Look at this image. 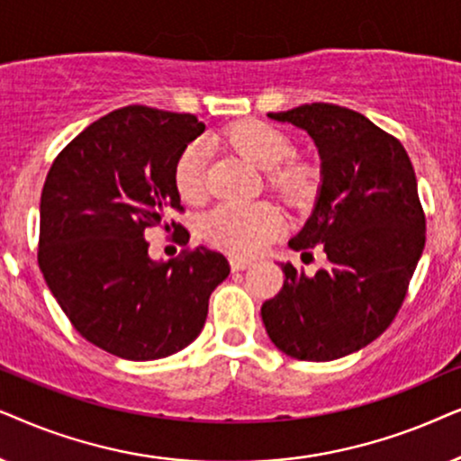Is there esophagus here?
Returning <instances> with one entry per match:
<instances>
[{
	"label": "esophagus",
	"mask_w": 461,
	"mask_h": 461,
	"mask_svg": "<svg viewBox=\"0 0 461 461\" xmlns=\"http://www.w3.org/2000/svg\"><path fill=\"white\" fill-rule=\"evenodd\" d=\"M230 266H231V269H234V272H244V269H249L250 266H253V261L242 259V257H231Z\"/></svg>",
	"instance_id": "1"
}]
</instances>
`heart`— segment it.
I'll use <instances>...</instances> for the list:
<instances>
[{
    "label": "heart",
    "mask_w": 461,
    "mask_h": 461,
    "mask_svg": "<svg viewBox=\"0 0 461 461\" xmlns=\"http://www.w3.org/2000/svg\"><path fill=\"white\" fill-rule=\"evenodd\" d=\"M231 145L267 170L269 181L280 192L293 194L303 185L302 168L286 164L293 158L294 145L286 132L266 122H242L230 132ZM208 145L194 140L179 153L175 164V185L181 198L198 202L204 195V173ZM202 236L212 247L236 257L259 253L282 230L280 214L267 204H217L200 221Z\"/></svg>",
    "instance_id": "heart-1"
}]
</instances>
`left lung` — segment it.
Listing matches in <instances>:
<instances>
[{"label":"left lung","instance_id":"obj_1","mask_svg":"<svg viewBox=\"0 0 461 461\" xmlns=\"http://www.w3.org/2000/svg\"><path fill=\"white\" fill-rule=\"evenodd\" d=\"M267 118L302 128L314 140L321 185L288 247H318L327 266L305 276L280 263L286 280L261 305L263 324L291 358H343L390 327L423 253L426 219L413 164L394 137L352 109L312 103Z\"/></svg>","mask_w":461,"mask_h":461}]
</instances>
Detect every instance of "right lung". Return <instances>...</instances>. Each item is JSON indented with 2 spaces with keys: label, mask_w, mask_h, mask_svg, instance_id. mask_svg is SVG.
I'll return each instance as SVG.
<instances>
[{
  "label": "right lung",
  "mask_w": 461,
  "mask_h": 461,
  "mask_svg": "<svg viewBox=\"0 0 461 461\" xmlns=\"http://www.w3.org/2000/svg\"><path fill=\"white\" fill-rule=\"evenodd\" d=\"M202 132L189 113L115 109L79 132L46 176L41 274L77 333L120 358L187 348L230 276L225 257L204 247L168 263L147 253V227H168V212L181 208L176 158Z\"/></svg>",
  "instance_id": "add662e5"
}]
</instances>
